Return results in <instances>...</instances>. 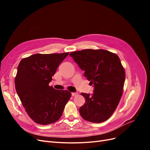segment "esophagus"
<instances>
[{"instance_id": "1", "label": "esophagus", "mask_w": 150, "mask_h": 150, "mask_svg": "<svg viewBox=\"0 0 150 150\" xmlns=\"http://www.w3.org/2000/svg\"><path fill=\"white\" fill-rule=\"evenodd\" d=\"M71 94L72 96H76V95H78V93H72Z\"/></svg>"}]
</instances>
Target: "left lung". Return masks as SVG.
Here are the masks:
<instances>
[{"mask_svg":"<svg viewBox=\"0 0 150 150\" xmlns=\"http://www.w3.org/2000/svg\"><path fill=\"white\" fill-rule=\"evenodd\" d=\"M69 56L94 86L91 96L81 94L86 99L79 108L81 116L91 122L105 121L115 111L123 92L125 71L120 57L104 49H84Z\"/></svg>","mask_w":150,"mask_h":150,"instance_id":"8db88e82","label":"left lung"}]
</instances>
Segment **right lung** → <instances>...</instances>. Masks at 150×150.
<instances>
[{"instance_id": "obj_1", "label": "right lung", "mask_w": 150, "mask_h": 150, "mask_svg": "<svg viewBox=\"0 0 150 150\" xmlns=\"http://www.w3.org/2000/svg\"><path fill=\"white\" fill-rule=\"evenodd\" d=\"M68 54H35L22 59L18 66L16 90L25 111L36 123L46 125L57 121L71 96L68 91L49 85Z\"/></svg>"}]
</instances>
